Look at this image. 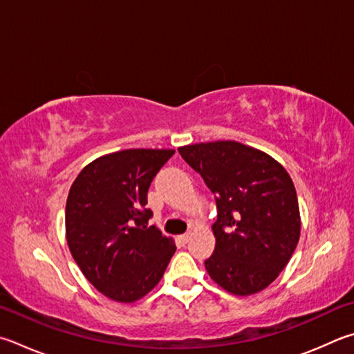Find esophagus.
Masks as SVG:
<instances>
[{"instance_id": "obj_1", "label": "esophagus", "mask_w": 354, "mask_h": 354, "mask_svg": "<svg viewBox=\"0 0 354 354\" xmlns=\"http://www.w3.org/2000/svg\"><path fill=\"white\" fill-rule=\"evenodd\" d=\"M189 239H190V232H185V234H183V235H179L178 236V240H179V243L181 244H185L189 241Z\"/></svg>"}]
</instances>
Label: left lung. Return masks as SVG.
Listing matches in <instances>:
<instances>
[{"mask_svg":"<svg viewBox=\"0 0 354 354\" xmlns=\"http://www.w3.org/2000/svg\"><path fill=\"white\" fill-rule=\"evenodd\" d=\"M215 195V250L204 261L210 279L234 295L268 288L300 239L297 194L289 173L268 153L235 140L178 149Z\"/></svg>","mask_w":354,"mask_h":354,"instance_id":"8db88e82","label":"left lung"}]
</instances>
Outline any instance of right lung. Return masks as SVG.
<instances>
[{"label": "right lung", "mask_w": 354, "mask_h": 354, "mask_svg": "<svg viewBox=\"0 0 354 354\" xmlns=\"http://www.w3.org/2000/svg\"><path fill=\"white\" fill-rule=\"evenodd\" d=\"M175 150L131 149L100 156L77 175L66 199V241L99 292L133 304L162 279L176 246L155 226L147 192Z\"/></svg>", "instance_id": "1"}]
</instances>
